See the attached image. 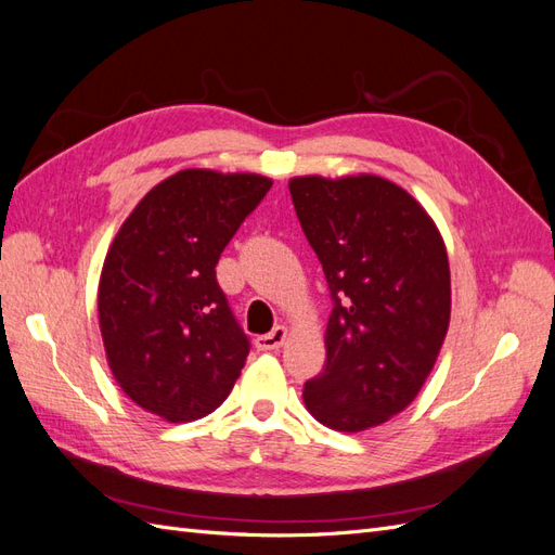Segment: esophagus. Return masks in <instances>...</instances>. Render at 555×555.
Wrapping results in <instances>:
<instances>
[{
  "label": "esophagus",
  "instance_id": "esophagus-1",
  "mask_svg": "<svg viewBox=\"0 0 555 555\" xmlns=\"http://www.w3.org/2000/svg\"><path fill=\"white\" fill-rule=\"evenodd\" d=\"M287 340V326H275L271 333H263L255 340L261 351H275Z\"/></svg>",
  "mask_w": 555,
  "mask_h": 555
}]
</instances>
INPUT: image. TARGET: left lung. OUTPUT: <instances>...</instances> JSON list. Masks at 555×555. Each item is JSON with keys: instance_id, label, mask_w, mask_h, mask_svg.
Returning a JSON list of instances; mask_svg holds the SVG:
<instances>
[{"instance_id": "1", "label": "left lung", "mask_w": 555, "mask_h": 555, "mask_svg": "<svg viewBox=\"0 0 555 555\" xmlns=\"http://www.w3.org/2000/svg\"><path fill=\"white\" fill-rule=\"evenodd\" d=\"M289 192L333 300L306 408L333 430L375 428L410 405L438 361L451 314L444 241L422 204L379 176H304Z\"/></svg>"}]
</instances>
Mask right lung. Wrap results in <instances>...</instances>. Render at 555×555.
<instances>
[{
	"instance_id": "right-lung-1",
	"label": "right lung",
	"mask_w": 555,
	"mask_h": 555,
	"mask_svg": "<svg viewBox=\"0 0 555 555\" xmlns=\"http://www.w3.org/2000/svg\"><path fill=\"white\" fill-rule=\"evenodd\" d=\"M273 180L184 169L162 180L117 231L99 280L111 373L145 412L194 422L236 384L249 340L215 266Z\"/></svg>"
}]
</instances>
